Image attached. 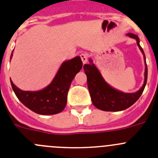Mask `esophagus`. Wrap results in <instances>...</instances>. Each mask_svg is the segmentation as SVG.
<instances>
[{
  "mask_svg": "<svg viewBox=\"0 0 158 158\" xmlns=\"http://www.w3.org/2000/svg\"><path fill=\"white\" fill-rule=\"evenodd\" d=\"M80 56L84 64L88 62V59H89V55L87 54V53H82V54H81Z\"/></svg>",
  "mask_w": 158,
  "mask_h": 158,
  "instance_id": "1",
  "label": "esophagus"
}]
</instances>
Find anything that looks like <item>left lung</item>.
Returning a JSON list of instances; mask_svg holds the SVG:
<instances>
[{"instance_id":"8db88e82","label":"left lung","mask_w":158,"mask_h":158,"mask_svg":"<svg viewBox=\"0 0 158 158\" xmlns=\"http://www.w3.org/2000/svg\"><path fill=\"white\" fill-rule=\"evenodd\" d=\"M127 36L136 40L137 44L144 56L145 59V79L141 89L134 93H124L110 86L101 75L99 69L89 59L90 64L84 65V70L87 76V82L89 93L93 105L98 109L104 111H121L130 107L141 96L145 89L147 81V66L146 56L143 48L139 44V38L133 34H128Z\"/></svg>"}]
</instances>
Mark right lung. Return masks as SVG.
Wrapping results in <instances>:
<instances>
[{"instance_id":"add662e5","label":"right lung","mask_w":158,"mask_h":158,"mask_svg":"<svg viewBox=\"0 0 158 158\" xmlns=\"http://www.w3.org/2000/svg\"><path fill=\"white\" fill-rule=\"evenodd\" d=\"M82 65L80 56L65 61L50 85L40 91H23L11 81V87L19 100L32 111L42 115L59 114L66 106L69 87Z\"/></svg>"}]
</instances>
